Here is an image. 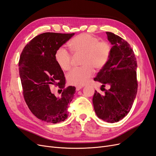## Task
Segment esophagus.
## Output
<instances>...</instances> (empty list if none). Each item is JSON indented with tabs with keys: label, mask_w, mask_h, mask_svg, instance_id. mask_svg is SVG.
<instances>
[{
	"label": "esophagus",
	"mask_w": 156,
	"mask_h": 156,
	"mask_svg": "<svg viewBox=\"0 0 156 156\" xmlns=\"http://www.w3.org/2000/svg\"><path fill=\"white\" fill-rule=\"evenodd\" d=\"M81 88H82V87H76V90L78 91V90H81Z\"/></svg>",
	"instance_id": "esophagus-1"
}]
</instances>
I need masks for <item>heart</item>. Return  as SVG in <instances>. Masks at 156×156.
Here are the masks:
<instances>
[{
  "label": "heart",
  "mask_w": 156,
  "mask_h": 156,
  "mask_svg": "<svg viewBox=\"0 0 156 156\" xmlns=\"http://www.w3.org/2000/svg\"><path fill=\"white\" fill-rule=\"evenodd\" d=\"M69 46L74 55H83L82 66L73 69L66 75L68 84L76 87H82L89 82L94 74V68L100 70L104 68L112 52L109 42L100 41L99 37L88 33H82L73 37ZM55 59L62 70L68 71L72 67V55L63 47L56 51Z\"/></svg>",
  "instance_id": "b5f03b06"
}]
</instances>
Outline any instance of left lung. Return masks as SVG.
I'll return each mask as SVG.
<instances>
[{
    "instance_id": "1",
    "label": "left lung",
    "mask_w": 156,
    "mask_h": 156,
    "mask_svg": "<svg viewBox=\"0 0 156 156\" xmlns=\"http://www.w3.org/2000/svg\"><path fill=\"white\" fill-rule=\"evenodd\" d=\"M111 44V57L105 66L98 72L94 81L101 83V96L96 90L92 102L97 116L110 123L122 120L128 114L137 92L136 60L130 45L112 32H106ZM107 84L110 87L106 90Z\"/></svg>"
}]
</instances>
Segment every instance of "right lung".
<instances>
[{
	"label": "right lung",
	"instance_id": "add662e5",
	"mask_svg": "<svg viewBox=\"0 0 156 156\" xmlns=\"http://www.w3.org/2000/svg\"><path fill=\"white\" fill-rule=\"evenodd\" d=\"M73 35L43 33L31 40L20 56L19 71L25 101L33 115L46 122L58 123L68 116V108L75 88H65L64 75L56 62L55 54ZM52 85L61 89L60 97L51 92Z\"/></svg>",
	"mask_w": 156,
	"mask_h": 156
}]
</instances>
